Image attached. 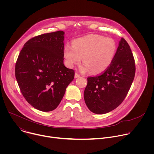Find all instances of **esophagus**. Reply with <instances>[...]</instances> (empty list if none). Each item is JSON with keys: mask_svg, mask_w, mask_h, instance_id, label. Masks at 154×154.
I'll return each instance as SVG.
<instances>
[{"mask_svg": "<svg viewBox=\"0 0 154 154\" xmlns=\"http://www.w3.org/2000/svg\"><path fill=\"white\" fill-rule=\"evenodd\" d=\"M75 78H77V77H80V75L78 74V73H77V72H75Z\"/></svg>", "mask_w": 154, "mask_h": 154, "instance_id": "1", "label": "esophagus"}]
</instances>
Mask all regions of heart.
Instances as JSON below:
<instances>
[{"label":"heart","instance_id":"heart-1","mask_svg":"<svg viewBox=\"0 0 154 154\" xmlns=\"http://www.w3.org/2000/svg\"><path fill=\"white\" fill-rule=\"evenodd\" d=\"M116 51V43L112 38L100 35H89L75 39L73 45H66L64 57L69 67L81 62L82 72L90 70L97 74L105 71L111 64Z\"/></svg>","mask_w":154,"mask_h":154}]
</instances>
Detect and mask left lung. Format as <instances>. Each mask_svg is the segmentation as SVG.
I'll return each mask as SVG.
<instances>
[{"instance_id":"1","label":"left lung","mask_w":154,"mask_h":154,"mask_svg":"<svg viewBox=\"0 0 154 154\" xmlns=\"http://www.w3.org/2000/svg\"><path fill=\"white\" fill-rule=\"evenodd\" d=\"M135 69L133 54L122 38L109 66L100 75L87 78L84 99L90 110L96 114H105L117 108L130 88Z\"/></svg>"}]
</instances>
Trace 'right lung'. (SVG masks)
Returning a JSON list of instances; mask_svg holds the SVG:
<instances>
[{
	"instance_id": "obj_1",
	"label": "right lung",
	"mask_w": 154,
	"mask_h": 154,
	"mask_svg": "<svg viewBox=\"0 0 154 154\" xmlns=\"http://www.w3.org/2000/svg\"><path fill=\"white\" fill-rule=\"evenodd\" d=\"M63 31L42 34L27 41L15 65L21 93L35 108L51 112L60 104L74 71L65 67Z\"/></svg>"
}]
</instances>
